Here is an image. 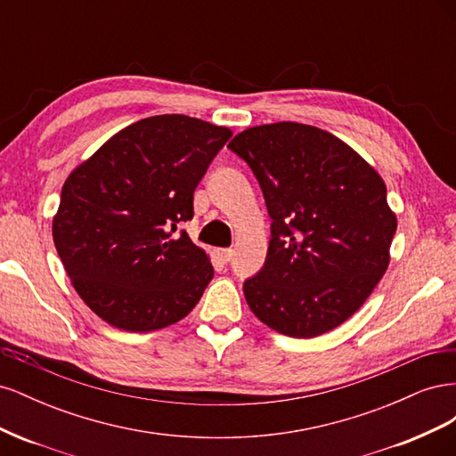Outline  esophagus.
<instances>
[{"label":"esophagus","instance_id":"obj_1","mask_svg":"<svg viewBox=\"0 0 456 456\" xmlns=\"http://www.w3.org/2000/svg\"><path fill=\"white\" fill-rule=\"evenodd\" d=\"M216 255L223 262H230L233 256V249H216Z\"/></svg>","mask_w":456,"mask_h":456}]
</instances>
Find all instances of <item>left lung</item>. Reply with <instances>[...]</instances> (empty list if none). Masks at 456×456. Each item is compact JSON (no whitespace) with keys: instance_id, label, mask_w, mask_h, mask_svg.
<instances>
[{"instance_id":"left-lung-1","label":"left lung","mask_w":456,"mask_h":456,"mask_svg":"<svg viewBox=\"0 0 456 456\" xmlns=\"http://www.w3.org/2000/svg\"><path fill=\"white\" fill-rule=\"evenodd\" d=\"M253 169L272 216L265 268L243 285L251 312L293 338L320 337L363 306L397 228L377 169L338 136L278 121L228 144Z\"/></svg>"}]
</instances>
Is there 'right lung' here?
I'll return each instance as SVG.
<instances>
[{"label":"right lung","mask_w":456,"mask_h":456,"mask_svg":"<svg viewBox=\"0 0 456 456\" xmlns=\"http://www.w3.org/2000/svg\"><path fill=\"white\" fill-rule=\"evenodd\" d=\"M232 131L183 114L123 127L62 186L53 240L76 293L112 325L150 333L186 317L213 280L211 258L178 223Z\"/></svg>","instance_id":"obj_1"}]
</instances>
